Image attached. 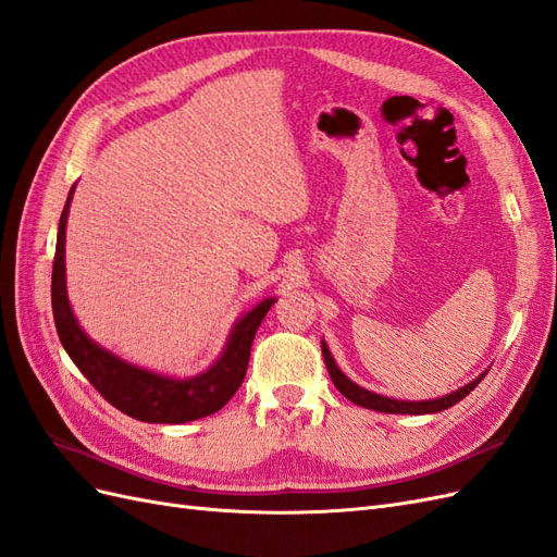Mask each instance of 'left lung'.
I'll use <instances>...</instances> for the list:
<instances>
[{
    "label": "left lung",
    "mask_w": 557,
    "mask_h": 557,
    "mask_svg": "<svg viewBox=\"0 0 557 557\" xmlns=\"http://www.w3.org/2000/svg\"><path fill=\"white\" fill-rule=\"evenodd\" d=\"M320 346H323V358H325V364H327V372H330V379L332 383L336 385V391H339L346 399H350L352 404H358V407H364V409H374V411H381V413H436V411H444L448 407H453V404H458L462 397H467L474 387L481 383V379L485 374H481L479 379L471 381L469 385L460 387V391H455L446 397H440V399H428V401H401V399H391V397H381L376 393H369L364 391V387L356 385L350 379L344 376V372L339 367L334 364L332 360V352L327 348L325 342H320Z\"/></svg>",
    "instance_id": "1"
}]
</instances>
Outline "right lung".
Here are the masks:
<instances>
[{"label":"right lung","instance_id":"add662e5","mask_svg":"<svg viewBox=\"0 0 557 557\" xmlns=\"http://www.w3.org/2000/svg\"><path fill=\"white\" fill-rule=\"evenodd\" d=\"M72 195L74 188L70 190V197H66V205L60 215L50 299H53V318L60 342L64 350L70 352L74 364L81 369V374L86 376L95 385V391L109 404H113L117 411L144 420V423L176 425L211 416L218 409H223L230 397L239 391L248 369L252 339H256V332L262 323V318L274 307V299L269 297L260 301L256 309L248 311L239 323L234 325L223 356L218 358V362L211 369H207L205 374H199L195 379H166L117 360L111 352L88 339L86 332L78 327L70 307V299H66L64 227L66 215H70Z\"/></svg>","mask_w":557,"mask_h":557}]
</instances>
